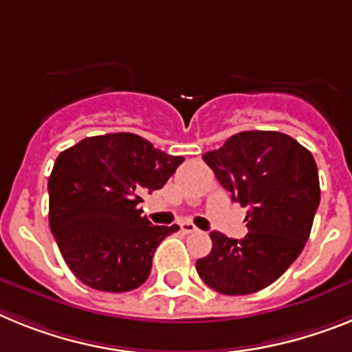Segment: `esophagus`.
I'll return each mask as SVG.
<instances>
[{
    "mask_svg": "<svg viewBox=\"0 0 352 352\" xmlns=\"http://www.w3.org/2000/svg\"><path fill=\"white\" fill-rule=\"evenodd\" d=\"M180 230L184 232V234H195V232H198V228L195 227L193 223H182V225H180Z\"/></svg>",
    "mask_w": 352,
    "mask_h": 352,
    "instance_id": "34e87169",
    "label": "esophagus"
}]
</instances>
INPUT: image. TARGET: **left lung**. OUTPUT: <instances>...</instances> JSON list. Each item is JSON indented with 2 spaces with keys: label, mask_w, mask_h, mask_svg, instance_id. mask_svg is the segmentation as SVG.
Wrapping results in <instances>:
<instances>
[{
  "label": "left lung",
  "mask_w": 352,
  "mask_h": 352,
  "mask_svg": "<svg viewBox=\"0 0 352 352\" xmlns=\"http://www.w3.org/2000/svg\"><path fill=\"white\" fill-rule=\"evenodd\" d=\"M232 200L248 207L243 239L210 232L212 250L198 258L206 285L227 296L253 294L285 273L303 252L320 201L310 151L278 131H243L204 154Z\"/></svg>",
  "instance_id": "1"
}]
</instances>
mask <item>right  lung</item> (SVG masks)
<instances>
[{
    "label": "right lung",
    "instance_id": "right-lung-1",
    "mask_svg": "<svg viewBox=\"0 0 352 352\" xmlns=\"http://www.w3.org/2000/svg\"><path fill=\"white\" fill-rule=\"evenodd\" d=\"M184 161L133 133L90 136L56 157L49 175V227L69 269L104 292L138 289L159 243L177 225H152L138 204Z\"/></svg>",
    "mask_w": 352,
    "mask_h": 352
}]
</instances>
